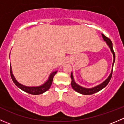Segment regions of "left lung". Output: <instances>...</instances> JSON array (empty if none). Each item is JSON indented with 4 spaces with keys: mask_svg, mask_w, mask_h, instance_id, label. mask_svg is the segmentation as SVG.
<instances>
[{
    "mask_svg": "<svg viewBox=\"0 0 124 124\" xmlns=\"http://www.w3.org/2000/svg\"><path fill=\"white\" fill-rule=\"evenodd\" d=\"M102 37L103 38L104 40L106 42V43L107 44L108 46H109L111 50V52H112L113 55V67H112V72H111L110 74V76H108V78L103 82L101 84L99 85L95 86V87H93V88H90V89H87V88H85V87H82V86L78 85L76 82H74V78H73V76H72V73L71 72V86L73 88L74 90L76 91V92H78V93H81V94H83V95H91V94H93V93H96V92H98V91H101V89L104 88V87H106V86L107 85L108 83H109L110 80L111 78H112V73H113V64H114L115 61V54L114 50H113V44H112V42L109 38H108L107 37H106L104 35L102 34Z\"/></svg>",
    "mask_w": 124,
    "mask_h": 124,
    "instance_id": "1",
    "label": "left lung"
}]
</instances>
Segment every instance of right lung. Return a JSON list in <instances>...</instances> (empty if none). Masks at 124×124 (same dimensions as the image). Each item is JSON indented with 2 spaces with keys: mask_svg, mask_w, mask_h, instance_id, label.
Listing matches in <instances>:
<instances>
[{
  "mask_svg": "<svg viewBox=\"0 0 124 124\" xmlns=\"http://www.w3.org/2000/svg\"><path fill=\"white\" fill-rule=\"evenodd\" d=\"M56 72H57V71H54V72H52L51 74L50 75L48 80H47L44 84L42 85L37 86V87H28V86H24L23 85L20 84V83H19L17 80H16L14 76L12 74L11 67H10V74H11V78H12V81H13L14 83H15V85H16L17 87H19L20 89L23 90L24 92L32 95L41 94V93H43L44 92H45L46 91H47V90L49 89L51 85H52V82H53V77H54V75L56 74Z\"/></svg>",
  "mask_w": 124,
  "mask_h": 124,
  "instance_id": "1",
  "label": "right lung"
}]
</instances>
